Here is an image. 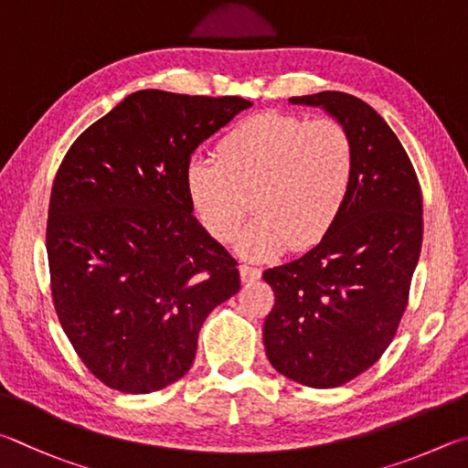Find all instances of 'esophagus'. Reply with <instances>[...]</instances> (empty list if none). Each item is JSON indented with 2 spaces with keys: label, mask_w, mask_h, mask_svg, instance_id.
<instances>
[{
  "label": "esophagus",
  "mask_w": 468,
  "mask_h": 468,
  "mask_svg": "<svg viewBox=\"0 0 468 468\" xmlns=\"http://www.w3.org/2000/svg\"><path fill=\"white\" fill-rule=\"evenodd\" d=\"M240 280H242L244 283L261 280V269H259V267H252V265H247V263L240 265Z\"/></svg>",
  "instance_id": "34e87169"
}]
</instances>
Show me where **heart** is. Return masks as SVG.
<instances>
[{"label": "heart", "mask_w": 468, "mask_h": 468, "mask_svg": "<svg viewBox=\"0 0 468 468\" xmlns=\"http://www.w3.org/2000/svg\"><path fill=\"white\" fill-rule=\"evenodd\" d=\"M356 176V147L341 122L263 112L219 139L218 158L195 154L185 191L199 224L218 242L232 240L249 213L257 218L236 249L271 259L283 249L321 242L346 207Z\"/></svg>", "instance_id": "heart-1"}]
</instances>
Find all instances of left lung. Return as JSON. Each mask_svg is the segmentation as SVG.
<instances>
[{"label":"left lung","instance_id":"1","mask_svg":"<svg viewBox=\"0 0 468 468\" xmlns=\"http://www.w3.org/2000/svg\"><path fill=\"white\" fill-rule=\"evenodd\" d=\"M290 102L321 106L347 129L356 176L329 234L263 273L275 293L263 343L285 378L333 388L378 362L395 337L421 252L423 199L405 147L370 104L346 92Z\"/></svg>","mask_w":468,"mask_h":468}]
</instances>
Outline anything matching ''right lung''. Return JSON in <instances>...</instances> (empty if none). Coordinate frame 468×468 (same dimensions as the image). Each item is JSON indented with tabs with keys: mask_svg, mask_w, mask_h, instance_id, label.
I'll return each mask as SVG.
<instances>
[{
	"mask_svg": "<svg viewBox=\"0 0 468 468\" xmlns=\"http://www.w3.org/2000/svg\"><path fill=\"white\" fill-rule=\"evenodd\" d=\"M252 102L139 90L92 122L57 170L47 219L55 313L109 388L145 395L188 372L201 324L240 290L185 191L201 142Z\"/></svg>",
	"mask_w": 468,
	"mask_h": 468,
	"instance_id": "add662e5",
	"label": "right lung"
}]
</instances>
